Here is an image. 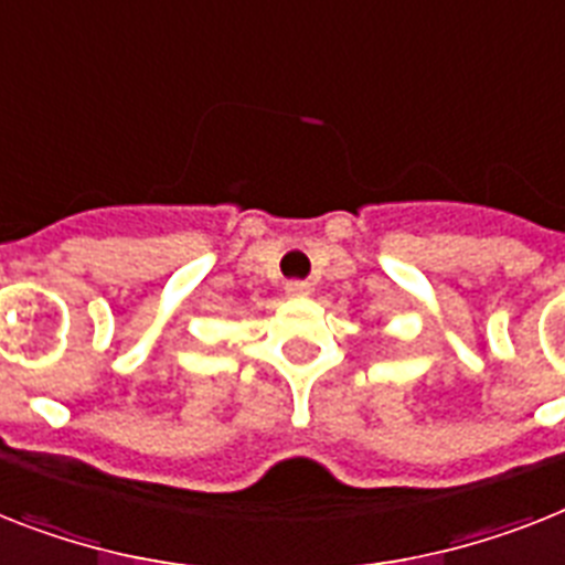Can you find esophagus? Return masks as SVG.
<instances>
[{
	"label": "esophagus",
	"instance_id": "34e87169",
	"mask_svg": "<svg viewBox=\"0 0 565 565\" xmlns=\"http://www.w3.org/2000/svg\"><path fill=\"white\" fill-rule=\"evenodd\" d=\"M286 294L288 297H309L311 286L302 279H291V282H286Z\"/></svg>",
	"mask_w": 565,
	"mask_h": 565
}]
</instances>
